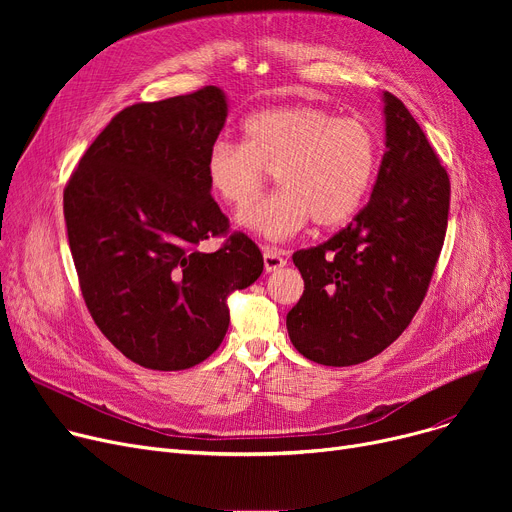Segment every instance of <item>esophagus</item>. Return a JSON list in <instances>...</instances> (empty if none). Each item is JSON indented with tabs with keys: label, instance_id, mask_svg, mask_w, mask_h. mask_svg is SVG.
Masks as SVG:
<instances>
[{
	"label": "esophagus",
	"instance_id": "34e87169",
	"mask_svg": "<svg viewBox=\"0 0 512 512\" xmlns=\"http://www.w3.org/2000/svg\"><path fill=\"white\" fill-rule=\"evenodd\" d=\"M284 265H286V261H284L280 251H276V249H263V267H265L267 274L280 270V267H284Z\"/></svg>",
	"mask_w": 512,
	"mask_h": 512
}]
</instances>
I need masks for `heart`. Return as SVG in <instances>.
I'll use <instances>...</instances> for the list:
<instances>
[{
	"label": "heart",
	"instance_id": "1",
	"mask_svg": "<svg viewBox=\"0 0 512 512\" xmlns=\"http://www.w3.org/2000/svg\"><path fill=\"white\" fill-rule=\"evenodd\" d=\"M245 143L218 141L205 157L211 193L234 209L253 203L274 174L280 191L238 215V224L267 240L344 224L363 203L378 137L359 118H336L313 105L261 110L242 124Z\"/></svg>",
	"mask_w": 512,
	"mask_h": 512
}]
</instances>
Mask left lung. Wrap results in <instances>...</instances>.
<instances>
[{"label":"left lung","mask_w":512,"mask_h":512,"mask_svg":"<svg viewBox=\"0 0 512 512\" xmlns=\"http://www.w3.org/2000/svg\"><path fill=\"white\" fill-rule=\"evenodd\" d=\"M382 101L386 153L369 203L324 245L292 255L305 290L286 328L319 365L363 363L405 332L444 245L448 174L405 103Z\"/></svg>","instance_id":"1"}]
</instances>
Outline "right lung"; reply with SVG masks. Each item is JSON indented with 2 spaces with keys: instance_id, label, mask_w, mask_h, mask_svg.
Here are the masks:
<instances>
[{
  "instance_id": "add662e5",
  "label": "right lung",
  "mask_w": 512,
  "mask_h": 512,
  "mask_svg": "<svg viewBox=\"0 0 512 512\" xmlns=\"http://www.w3.org/2000/svg\"><path fill=\"white\" fill-rule=\"evenodd\" d=\"M228 116L220 87L122 110L87 149L64 191L80 290L99 330L130 361L180 371L228 332V294L251 286L263 257L228 232L205 157Z\"/></svg>"
}]
</instances>
